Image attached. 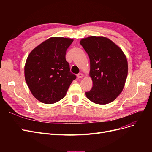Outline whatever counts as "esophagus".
I'll return each mask as SVG.
<instances>
[{
  "instance_id": "obj_1",
  "label": "esophagus",
  "mask_w": 152,
  "mask_h": 152,
  "mask_svg": "<svg viewBox=\"0 0 152 152\" xmlns=\"http://www.w3.org/2000/svg\"><path fill=\"white\" fill-rule=\"evenodd\" d=\"M77 76L78 78H82L84 77V75L83 73H79Z\"/></svg>"
}]
</instances>
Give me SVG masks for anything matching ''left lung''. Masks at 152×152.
Wrapping results in <instances>:
<instances>
[{
	"label": "left lung",
	"mask_w": 152,
	"mask_h": 152,
	"mask_svg": "<svg viewBox=\"0 0 152 152\" xmlns=\"http://www.w3.org/2000/svg\"><path fill=\"white\" fill-rule=\"evenodd\" d=\"M80 44L89 55V76L93 86L86 92L92 102L105 105L114 101L121 93L128 72L125 54L116 44L103 36H89Z\"/></svg>",
	"instance_id": "obj_1"
}]
</instances>
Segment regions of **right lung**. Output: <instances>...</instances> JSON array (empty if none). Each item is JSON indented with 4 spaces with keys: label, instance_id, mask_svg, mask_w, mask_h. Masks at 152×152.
I'll return each instance as SVG.
<instances>
[{
    "label": "right lung",
    "instance_id": "1",
    "mask_svg": "<svg viewBox=\"0 0 152 152\" xmlns=\"http://www.w3.org/2000/svg\"><path fill=\"white\" fill-rule=\"evenodd\" d=\"M73 39L53 37L37 45L29 54L25 66V77L33 96L46 104L58 102L65 96L72 81L65 55Z\"/></svg>",
    "mask_w": 152,
    "mask_h": 152
}]
</instances>
